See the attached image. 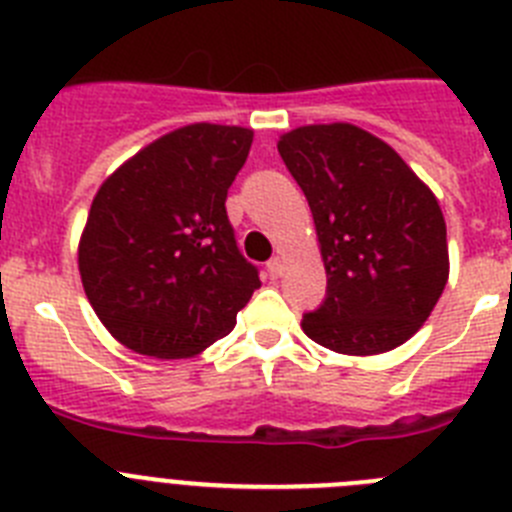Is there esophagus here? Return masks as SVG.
Returning a JSON list of instances; mask_svg holds the SVG:
<instances>
[{
    "instance_id": "esophagus-1",
    "label": "esophagus",
    "mask_w": 512,
    "mask_h": 512,
    "mask_svg": "<svg viewBox=\"0 0 512 512\" xmlns=\"http://www.w3.org/2000/svg\"><path fill=\"white\" fill-rule=\"evenodd\" d=\"M282 271H284V261L279 259V256H274V259H271L269 264H266V274H269L271 279L282 277Z\"/></svg>"
}]
</instances>
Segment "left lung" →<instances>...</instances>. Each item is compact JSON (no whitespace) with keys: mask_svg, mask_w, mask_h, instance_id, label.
<instances>
[{"mask_svg":"<svg viewBox=\"0 0 512 512\" xmlns=\"http://www.w3.org/2000/svg\"><path fill=\"white\" fill-rule=\"evenodd\" d=\"M277 148L305 192L328 274L325 302L302 330L346 356L402 346L449 282L436 194L395 148L351 122L302 125Z\"/></svg>","mask_w":512,"mask_h":512,"instance_id":"8db88e82","label":"left lung"}]
</instances>
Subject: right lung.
Here are the masks:
<instances>
[{"instance_id": "add662e5", "label": "right lung", "mask_w": 512, "mask_h": 512, "mask_svg": "<svg viewBox=\"0 0 512 512\" xmlns=\"http://www.w3.org/2000/svg\"><path fill=\"white\" fill-rule=\"evenodd\" d=\"M251 143V128L192 122L140 148L94 194L81 284L110 336L135 354H202L261 287L225 212Z\"/></svg>"}]
</instances>
